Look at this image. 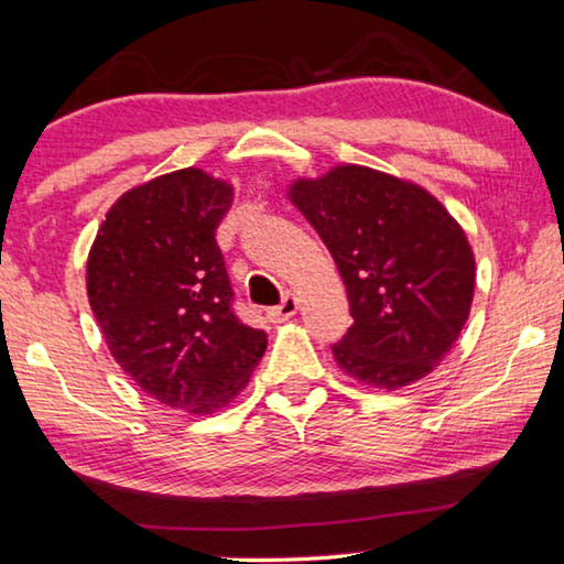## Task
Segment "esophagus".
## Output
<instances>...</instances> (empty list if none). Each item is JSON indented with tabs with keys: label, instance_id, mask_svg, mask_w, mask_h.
Instances as JSON below:
<instances>
[{
	"label": "esophagus",
	"instance_id": "esophagus-1",
	"mask_svg": "<svg viewBox=\"0 0 564 564\" xmlns=\"http://www.w3.org/2000/svg\"><path fill=\"white\" fill-rule=\"evenodd\" d=\"M294 312H297V297H294L292 292H288L282 297V302L276 307L270 310V317L274 319V323H284V319L294 317Z\"/></svg>",
	"mask_w": 564,
	"mask_h": 564
}]
</instances>
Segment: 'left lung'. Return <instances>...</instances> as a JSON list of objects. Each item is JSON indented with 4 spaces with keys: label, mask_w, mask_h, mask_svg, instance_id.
Segmentation results:
<instances>
[{
    "label": "left lung",
    "mask_w": 564,
    "mask_h": 564,
    "mask_svg": "<svg viewBox=\"0 0 564 564\" xmlns=\"http://www.w3.org/2000/svg\"><path fill=\"white\" fill-rule=\"evenodd\" d=\"M290 198L330 249L352 325L333 355L350 378L403 388L429 376L464 330L474 254L426 188L366 166L300 178Z\"/></svg>",
    "instance_id": "obj_1"
}]
</instances>
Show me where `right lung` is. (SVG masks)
<instances>
[{
	"instance_id": "add662e5",
	"label": "right lung",
	"mask_w": 564,
	"mask_h": 564,
	"mask_svg": "<svg viewBox=\"0 0 564 564\" xmlns=\"http://www.w3.org/2000/svg\"><path fill=\"white\" fill-rule=\"evenodd\" d=\"M234 188L202 169L135 186L106 214L88 257V300L112 358L141 391L188 413L227 405L262 360L216 245Z\"/></svg>"
}]
</instances>
